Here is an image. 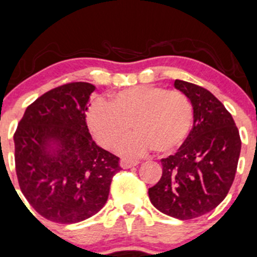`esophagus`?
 Segmentation results:
<instances>
[{"instance_id": "esophagus-1", "label": "esophagus", "mask_w": 257, "mask_h": 257, "mask_svg": "<svg viewBox=\"0 0 257 257\" xmlns=\"http://www.w3.org/2000/svg\"><path fill=\"white\" fill-rule=\"evenodd\" d=\"M119 164H120L121 169H131V167L137 166V165L139 164V161L132 160V159H126V158H121Z\"/></svg>"}]
</instances>
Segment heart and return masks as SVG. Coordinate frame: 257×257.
I'll return each mask as SVG.
<instances>
[{"label":"heart","instance_id":"1","mask_svg":"<svg viewBox=\"0 0 257 257\" xmlns=\"http://www.w3.org/2000/svg\"><path fill=\"white\" fill-rule=\"evenodd\" d=\"M191 99L180 91L159 86H136L119 91L109 102L96 101L88 112L92 133L104 148H114L132 133L138 136L120 145V150L139 154L153 149L169 154L183 144L193 125Z\"/></svg>","mask_w":257,"mask_h":257}]
</instances>
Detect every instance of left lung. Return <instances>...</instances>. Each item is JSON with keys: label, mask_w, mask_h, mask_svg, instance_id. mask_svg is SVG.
<instances>
[{"label": "left lung", "mask_w": 257, "mask_h": 257, "mask_svg": "<svg viewBox=\"0 0 257 257\" xmlns=\"http://www.w3.org/2000/svg\"><path fill=\"white\" fill-rule=\"evenodd\" d=\"M175 87L193 104V128L175 155L161 159L163 176L149 188L153 206L170 217L193 219L214 209L233 185L241 140L235 121L206 88L182 80Z\"/></svg>", "instance_id": "8db88e82"}]
</instances>
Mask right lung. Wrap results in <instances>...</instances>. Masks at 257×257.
Segmentation results:
<instances>
[{"label":"right lung","mask_w":257,"mask_h":257,"mask_svg":"<svg viewBox=\"0 0 257 257\" xmlns=\"http://www.w3.org/2000/svg\"><path fill=\"white\" fill-rule=\"evenodd\" d=\"M96 87L71 82L48 91L24 112L15 137L23 196L42 217L79 223L106 204L119 158L92 140L86 123Z\"/></svg>","instance_id":"add662e5"}]
</instances>
